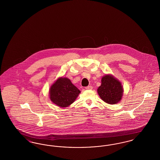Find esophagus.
Returning a JSON list of instances; mask_svg holds the SVG:
<instances>
[{
	"label": "esophagus",
	"mask_w": 160,
	"mask_h": 160,
	"mask_svg": "<svg viewBox=\"0 0 160 160\" xmlns=\"http://www.w3.org/2000/svg\"><path fill=\"white\" fill-rule=\"evenodd\" d=\"M85 89H87V90H91V89H92V86H88L86 87Z\"/></svg>",
	"instance_id": "34e87169"
}]
</instances>
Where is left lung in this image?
Here are the masks:
<instances>
[{"mask_svg":"<svg viewBox=\"0 0 160 160\" xmlns=\"http://www.w3.org/2000/svg\"><path fill=\"white\" fill-rule=\"evenodd\" d=\"M97 92L100 98L108 104L118 103L123 96V89L121 82L112 74H106L101 78V84Z\"/></svg>","mask_w":160,"mask_h":160,"instance_id":"left-lung-1","label":"left lung"}]
</instances>
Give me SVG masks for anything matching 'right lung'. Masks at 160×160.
I'll return each instance as SVG.
<instances>
[{
	"label": "right lung",
	"mask_w": 160,
	"mask_h": 160,
	"mask_svg": "<svg viewBox=\"0 0 160 160\" xmlns=\"http://www.w3.org/2000/svg\"><path fill=\"white\" fill-rule=\"evenodd\" d=\"M80 93V91L69 78L61 77L50 86L49 97L54 104L65 108L72 104Z\"/></svg>",
	"instance_id": "add662e5"
}]
</instances>
